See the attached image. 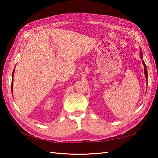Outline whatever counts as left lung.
Segmentation results:
<instances>
[{
  "label": "left lung",
  "instance_id": "8db88e82",
  "mask_svg": "<svg viewBox=\"0 0 158 158\" xmlns=\"http://www.w3.org/2000/svg\"><path fill=\"white\" fill-rule=\"evenodd\" d=\"M143 52H142L141 49H140V58H143ZM142 62H143V66H144V70H145V75L146 79H147V67H146L145 62H144V60H143Z\"/></svg>",
  "mask_w": 158,
  "mask_h": 158
}]
</instances>
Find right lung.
Wrapping results in <instances>:
<instances>
[{
  "mask_svg": "<svg viewBox=\"0 0 158 158\" xmlns=\"http://www.w3.org/2000/svg\"><path fill=\"white\" fill-rule=\"evenodd\" d=\"M14 71H15V69L13 70V74H12V82H11V92H13V73H14Z\"/></svg>",
  "mask_w": 158,
  "mask_h": 158,
  "instance_id": "right-lung-1",
  "label": "right lung"
}]
</instances>
